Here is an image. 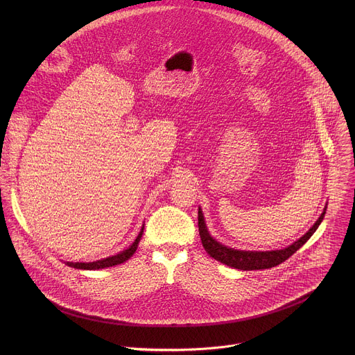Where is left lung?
I'll return each mask as SVG.
<instances>
[{"label": "left lung", "instance_id": "1", "mask_svg": "<svg viewBox=\"0 0 355 355\" xmlns=\"http://www.w3.org/2000/svg\"><path fill=\"white\" fill-rule=\"evenodd\" d=\"M327 206L324 207L321 216L313 224V227L301 236L297 242L291 243L290 246L280 249V250H269V252H253V250H238L228 248L220 242H217L207 231L202 209L198 207V227H200V236L202 241V246L210 257L217 259L227 266L241 269V270H258V269H269L290 258L298 249H301L304 243L310 239V236L315 232L318 225L321 224L325 216Z\"/></svg>", "mask_w": 355, "mask_h": 355}]
</instances>
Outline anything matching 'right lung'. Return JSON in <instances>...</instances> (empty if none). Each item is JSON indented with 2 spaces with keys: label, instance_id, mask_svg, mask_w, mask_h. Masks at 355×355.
<instances>
[{
  "label": "right lung",
  "instance_id": "add662e5",
  "mask_svg": "<svg viewBox=\"0 0 355 355\" xmlns=\"http://www.w3.org/2000/svg\"><path fill=\"white\" fill-rule=\"evenodd\" d=\"M144 228L145 225H142L141 228V232L138 234L137 239L132 242V245L130 248H127L125 250L120 252V253L114 254L112 257H106V258H102V259H97V261H93V262H65L68 266L71 268H76V269H85V270H97V269H103V268H109V266H114V265H119V263H123L125 262L128 258H131L134 253L137 252L138 249V245L142 239V235H144Z\"/></svg>",
  "mask_w": 355,
  "mask_h": 355
}]
</instances>
